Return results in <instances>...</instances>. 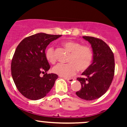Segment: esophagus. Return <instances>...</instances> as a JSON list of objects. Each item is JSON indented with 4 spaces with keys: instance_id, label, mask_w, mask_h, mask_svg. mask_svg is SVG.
<instances>
[{
    "instance_id": "esophagus-1",
    "label": "esophagus",
    "mask_w": 127,
    "mask_h": 127,
    "mask_svg": "<svg viewBox=\"0 0 127 127\" xmlns=\"http://www.w3.org/2000/svg\"><path fill=\"white\" fill-rule=\"evenodd\" d=\"M65 79L67 80V81L68 82H72L74 81L73 78H65Z\"/></svg>"
}]
</instances>
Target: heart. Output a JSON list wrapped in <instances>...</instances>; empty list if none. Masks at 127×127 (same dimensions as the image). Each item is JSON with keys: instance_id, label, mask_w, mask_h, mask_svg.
<instances>
[{"instance_id": "heart-1", "label": "heart", "mask_w": 127, "mask_h": 127, "mask_svg": "<svg viewBox=\"0 0 127 127\" xmlns=\"http://www.w3.org/2000/svg\"><path fill=\"white\" fill-rule=\"evenodd\" d=\"M63 45L70 52L68 58L69 63L57 64L52 68L54 73L61 76L69 78L75 75L78 69L84 71L90 66L93 61V54L90 46L73 40L63 42ZM45 57L52 64L56 62V55L52 46H49L47 48L45 51Z\"/></svg>"}]
</instances>
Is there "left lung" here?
<instances>
[{
    "instance_id": "1",
    "label": "left lung",
    "mask_w": 127,
    "mask_h": 127,
    "mask_svg": "<svg viewBox=\"0 0 127 127\" xmlns=\"http://www.w3.org/2000/svg\"><path fill=\"white\" fill-rule=\"evenodd\" d=\"M91 43L93 62L82 73L84 78H78L81 88L76 94L85 100H93L104 95L111 85L115 73L114 55L110 47L101 39L83 36Z\"/></svg>"
}]
</instances>
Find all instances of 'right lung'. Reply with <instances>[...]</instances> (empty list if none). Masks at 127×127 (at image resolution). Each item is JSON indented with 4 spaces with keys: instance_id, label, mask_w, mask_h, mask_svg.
Returning a JSON list of instances; mask_svg holds the SVG:
<instances>
[{
    "instance_id": "1",
    "label": "right lung",
    "mask_w": 127,
    "mask_h": 127,
    "mask_svg": "<svg viewBox=\"0 0 127 127\" xmlns=\"http://www.w3.org/2000/svg\"><path fill=\"white\" fill-rule=\"evenodd\" d=\"M62 35L39 33L26 37L16 48L11 62V74L16 87L23 95L32 100L43 98L50 91L58 75L48 73L45 57L46 46ZM43 73L44 76H40Z\"/></svg>"
}]
</instances>
